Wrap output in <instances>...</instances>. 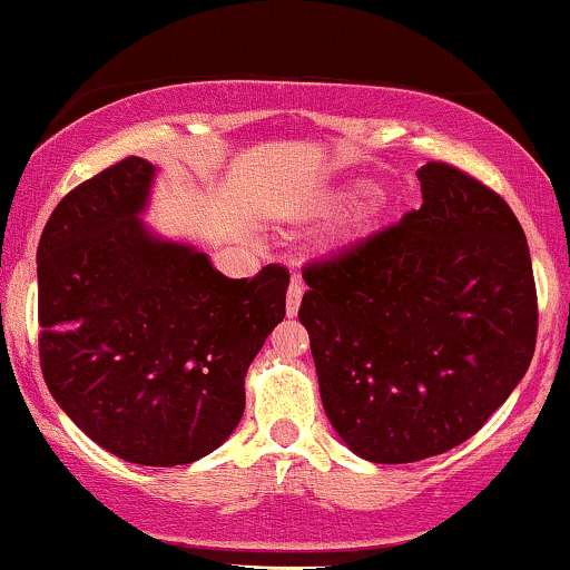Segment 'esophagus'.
Listing matches in <instances>:
<instances>
[{"label":"esophagus","instance_id":"1","mask_svg":"<svg viewBox=\"0 0 570 570\" xmlns=\"http://www.w3.org/2000/svg\"><path fill=\"white\" fill-rule=\"evenodd\" d=\"M299 303H303V284L294 276L289 289H286V316H297Z\"/></svg>","mask_w":570,"mask_h":570}]
</instances>
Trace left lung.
<instances>
[{"instance_id":"1","label":"left lung","mask_w":570,"mask_h":570,"mask_svg":"<svg viewBox=\"0 0 570 570\" xmlns=\"http://www.w3.org/2000/svg\"><path fill=\"white\" fill-rule=\"evenodd\" d=\"M423 203L303 267L332 426L372 463H412L474 436L533 358L539 299L525 233L472 174L417 168Z\"/></svg>"}]
</instances>
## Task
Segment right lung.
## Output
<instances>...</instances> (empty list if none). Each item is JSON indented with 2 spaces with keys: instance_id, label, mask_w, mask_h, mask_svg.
Instances as JSON below:
<instances>
[{
  "instance_id": "1",
  "label": "right lung",
  "mask_w": 570,
  "mask_h": 570,
  "mask_svg": "<svg viewBox=\"0 0 570 570\" xmlns=\"http://www.w3.org/2000/svg\"><path fill=\"white\" fill-rule=\"evenodd\" d=\"M153 171L122 158L50 214L37 246L39 367L104 450L181 466L238 426L248 364L286 316L289 271L227 278L206 254L153 238L136 217Z\"/></svg>"
}]
</instances>
